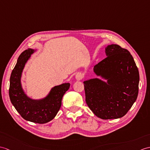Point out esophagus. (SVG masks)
<instances>
[{"instance_id": "34e87169", "label": "esophagus", "mask_w": 150, "mask_h": 150, "mask_svg": "<svg viewBox=\"0 0 150 150\" xmlns=\"http://www.w3.org/2000/svg\"><path fill=\"white\" fill-rule=\"evenodd\" d=\"M83 76V75L82 74H81V73H78V74L75 75V78H76V80H78V81H80V80L82 79Z\"/></svg>"}]
</instances>
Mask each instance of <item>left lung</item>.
<instances>
[{
  "label": "left lung",
  "instance_id": "1",
  "mask_svg": "<svg viewBox=\"0 0 150 150\" xmlns=\"http://www.w3.org/2000/svg\"><path fill=\"white\" fill-rule=\"evenodd\" d=\"M107 57L93 68L100 76L85 81L86 102L97 117L103 120L124 116L136 101L139 74L129 51L117 45L105 48Z\"/></svg>",
  "mask_w": 150,
  "mask_h": 150
}]
</instances>
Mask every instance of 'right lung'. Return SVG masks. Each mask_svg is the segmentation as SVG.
<instances>
[{"label": "right lung", "mask_w": 150, "mask_h": 150, "mask_svg": "<svg viewBox=\"0 0 150 150\" xmlns=\"http://www.w3.org/2000/svg\"><path fill=\"white\" fill-rule=\"evenodd\" d=\"M36 50L28 48L20 55L10 76L9 95L11 103L24 120L43 124L56 116L61 106L62 96L69 89L70 83L54 86L43 98L35 100L28 96L22 88L21 77L27 61Z\"/></svg>", "instance_id": "obj_1"}]
</instances>
